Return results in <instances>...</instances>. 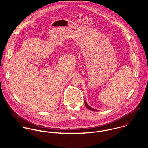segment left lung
<instances>
[{
  "instance_id": "1",
  "label": "left lung",
  "mask_w": 148,
  "mask_h": 148,
  "mask_svg": "<svg viewBox=\"0 0 148 148\" xmlns=\"http://www.w3.org/2000/svg\"><path fill=\"white\" fill-rule=\"evenodd\" d=\"M84 103H85V105H86V106L87 107V108H88V109H90V110H93V111H98V110L95 109H94V108H91V106H90L87 104V102L86 101V100H84Z\"/></svg>"
}]
</instances>
